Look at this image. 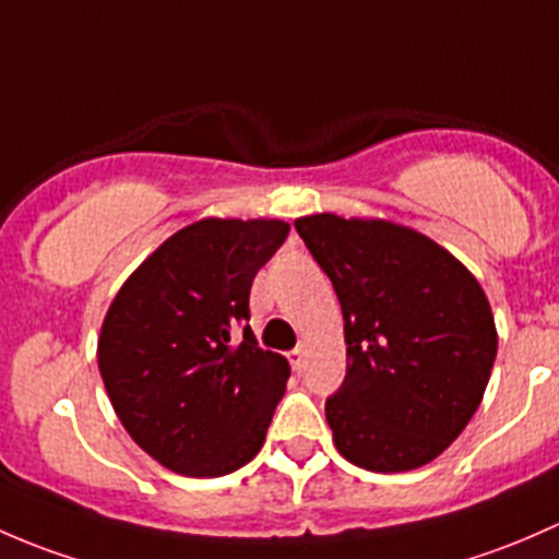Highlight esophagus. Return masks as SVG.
Here are the masks:
<instances>
[{
    "instance_id": "obj_1",
    "label": "esophagus",
    "mask_w": 559,
    "mask_h": 559,
    "mask_svg": "<svg viewBox=\"0 0 559 559\" xmlns=\"http://www.w3.org/2000/svg\"><path fill=\"white\" fill-rule=\"evenodd\" d=\"M287 360H290V366L296 368V371H301L304 364H307V344H298L296 349H290V353H287Z\"/></svg>"
}]
</instances>
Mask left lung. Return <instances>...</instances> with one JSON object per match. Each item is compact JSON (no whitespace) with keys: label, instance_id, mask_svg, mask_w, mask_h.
Returning <instances> with one entry per match:
<instances>
[{"label":"left lung","instance_id":"8db88e82","mask_svg":"<svg viewBox=\"0 0 559 559\" xmlns=\"http://www.w3.org/2000/svg\"><path fill=\"white\" fill-rule=\"evenodd\" d=\"M298 237L344 314L347 377L325 401L336 450L395 474L439 457L490 379L498 333L474 274L433 239L388 221L309 215Z\"/></svg>","mask_w":559,"mask_h":559}]
</instances>
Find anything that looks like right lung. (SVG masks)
<instances>
[{"label":"right lung","instance_id":"add662e5","mask_svg":"<svg viewBox=\"0 0 559 559\" xmlns=\"http://www.w3.org/2000/svg\"><path fill=\"white\" fill-rule=\"evenodd\" d=\"M287 234L282 221L193 223L109 307L99 336L109 401L131 439L177 474H231L263 447L290 366L258 347L250 287Z\"/></svg>","mask_w":559,"mask_h":559}]
</instances>
